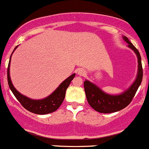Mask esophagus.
Segmentation results:
<instances>
[{
    "label": "esophagus",
    "instance_id": "esophagus-1",
    "mask_svg": "<svg viewBox=\"0 0 149 149\" xmlns=\"http://www.w3.org/2000/svg\"><path fill=\"white\" fill-rule=\"evenodd\" d=\"M77 72L78 75H79V76L81 77L84 76V75L85 74V73H86L83 69H79V70H77Z\"/></svg>",
    "mask_w": 149,
    "mask_h": 149
}]
</instances>
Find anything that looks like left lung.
Segmentation results:
<instances>
[{
	"mask_svg": "<svg viewBox=\"0 0 149 149\" xmlns=\"http://www.w3.org/2000/svg\"><path fill=\"white\" fill-rule=\"evenodd\" d=\"M123 38L128 44V48L134 51L138 58V72L136 78L129 88L121 93L117 95L105 93L96 85L86 79L84 82V88L87 100L90 106L98 112L108 114L123 109L131 102L142 82L143 68L139 51L127 37L123 36Z\"/></svg>",
	"mask_w": 149,
	"mask_h": 149,
	"instance_id": "obj_1",
	"label": "left lung"
}]
</instances>
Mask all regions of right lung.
I'll return each instance as SVG.
<instances>
[{
	"instance_id": "obj_1",
	"label": "right lung",
	"mask_w": 149,
	"mask_h": 149,
	"mask_svg": "<svg viewBox=\"0 0 149 149\" xmlns=\"http://www.w3.org/2000/svg\"><path fill=\"white\" fill-rule=\"evenodd\" d=\"M18 47L17 45L14 50L13 51L11 56H10L9 63L8 66V70H7V77H8V83L10 89L12 91L13 94L14 96L17 98L20 102V104L23 106L24 108L26 109L30 112L34 113L37 114H47L49 113H52L58 109V107L61 106L65 98L66 91L67 88L70 85V82L72 80L73 78L75 77V74H72L70 75L69 77H67L65 80L63 81L58 88L54 91L51 94L48 95L45 98L42 99H32L28 97L25 96L20 93L13 85L12 82H11V77H10V64H11V56L13 53L14 52L17 48Z\"/></svg>"
}]
</instances>
